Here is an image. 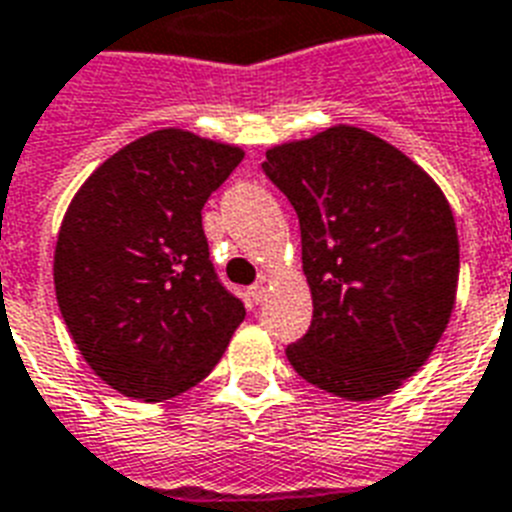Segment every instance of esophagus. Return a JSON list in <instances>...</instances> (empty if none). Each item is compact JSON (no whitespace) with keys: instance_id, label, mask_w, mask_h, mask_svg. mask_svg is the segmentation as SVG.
Listing matches in <instances>:
<instances>
[{"instance_id":"esophagus-1","label":"esophagus","mask_w":512,"mask_h":512,"mask_svg":"<svg viewBox=\"0 0 512 512\" xmlns=\"http://www.w3.org/2000/svg\"><path fill=\"white\" fill-rule=\"evenodd\" d=\"M249 297L255 299L257 305H263L265 297H268V286H265L263 281H260V284H255V286H249Z\"/></svg>"}]
</instances>
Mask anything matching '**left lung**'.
<instances>
[{
	"mask_svg": "<svg viewBox=\"0 0 512 512\" xmlns=\"http://www.w3.org/2000/svg\"><path fill=\"white\" fill-rule=\"evenodd\" d=\"M299 218L313 323L286 357L350 402L400 389L442 339L460 273L450 202L400 149L355 126L265 152Z\"/></svg>",
	"mask_w": 512,
	"mask_h": 512,
	"instance_id": "obj_1",
	"label": "left lung"
}]
</instances>
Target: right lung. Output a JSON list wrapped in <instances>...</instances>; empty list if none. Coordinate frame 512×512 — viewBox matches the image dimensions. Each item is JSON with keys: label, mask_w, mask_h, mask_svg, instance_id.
Segmentation results:
<instances>
[{"label": "right lung", "mask_w": 512, "mask_h": 512, "mask_svg": "<svg viewBox=\"0 0 512 512\" xmlns=\"http://www.w3.org/2000/svg\"><path fill=\"white\" fill-rule=\"evenodd\" d=\"M244 152L181 128L141 136L70 202L54 292L73 342L115 392L162 402L213 371L244 321L218 281L202 207Z\"/></svg>", "instance_id": "1"}]
</instances>
